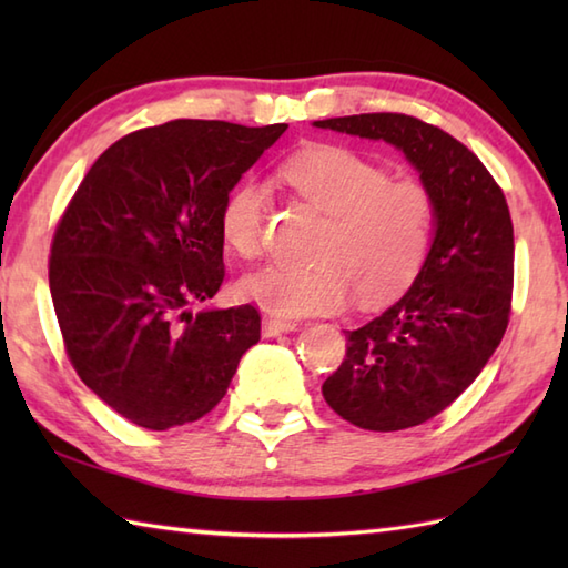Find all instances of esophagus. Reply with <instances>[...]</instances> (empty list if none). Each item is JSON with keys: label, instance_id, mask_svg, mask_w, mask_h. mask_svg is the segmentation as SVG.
Masks as SVG:
<instances>
[{"label": "esophagus", "instance_id": "esophagus-1", "mask_svg": "<svg viewBox=\"0 0 568 568\" xmlns=\"http://www.w3.org/2000/svg\"><path fill=\"white\" fill-rule=\"evenodd\" d=\"M295 329H297V322H293V320H283V317H275V315L263 317V336H277V334L295 332Z\"/></svg>", "mask_w": 568, "mask_h": 568}]
</instances>
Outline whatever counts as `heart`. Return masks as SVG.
<instances>
[{
    "label": "heart",
    "instance_id": "b5f03b06",
    "mask_svg": "<svg viewBox=\"0 0 568 568\" xmlns=\"http://www.w3.org/2000/svg\"><path fill=\"white\" fill-rule=\"evenodd\" d=\"M283 178L324 220L315 263L268 265L241 281V295L277 317L329 315L348 297L378 305L415 281L434 232V202L415 180H390L368 155L346 146H312L283 165ZM265 187L244 180L229 192L220 232L234 256L261 253Z\"/></svg>",
    "mask_w": 568,
    "mask_h": 568
}]
</instances>
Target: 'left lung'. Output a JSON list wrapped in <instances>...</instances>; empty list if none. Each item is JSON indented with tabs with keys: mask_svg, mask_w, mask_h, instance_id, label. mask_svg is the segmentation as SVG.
<instances>
[{
	"mask_svg": "<svg viewBox=\"0 0 568 568\" xmlns=\"http://www.w3.org/2000/svg\"><path fill=\"white\" fill-rule=\"evenodd\" d=\"M317 129L385 141L405 153L434 202V236L413 285L346 334L324 381L336 415L371 432L417 427L478 378L508 329L515 239L508 202L462 141L407 114H354Z\"/></svg>",
	"mask_w": 568,
	"mask_h": 568,
	"instance_id": "left-lung-1",
	"label": "left lung"
}]
</instances>
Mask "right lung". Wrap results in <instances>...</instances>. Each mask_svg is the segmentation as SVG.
I'll return each instance as SVG.
<instances>
[{
  "label": "right lung",
  "mask_w": 568,
  "mask_h": 568,
  "mask_svg": "<svg viewBox=\"0 0 568 568\" xmlns=\"http://www.w3.org/2000/svg\"><path fill=\"white\" fill-rule=\"evenodd\" d=\"M285 129H141L112 143L70 200L48 263L55 317L82 383L134 425L204 417L258 344L256 307H192L224 281L226 195Z\"/></svg>",
  "instance_id": "1"
}]
</instances>
